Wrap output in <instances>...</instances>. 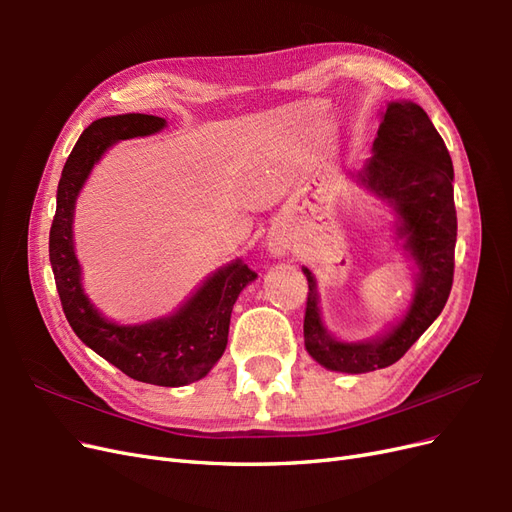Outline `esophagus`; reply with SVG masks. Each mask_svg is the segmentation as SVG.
I'll return each instance as SVG.
<instances>
[{
  "mask_svg": "<svg viewBox=\"0 0 512 512\" xmlns=\"http://www.w3.org/2000/svg\"><path fill=\"white\" fill-rule=\"evenodd\" d=\"M269 252L273 256H284L286 254V243H282L280 239H271L269 241Z\"/></svg>",
  "mask_w": 512,
  "mask_h": 512,
  "instance_id": "esophagus-1",
  "label": "esophagus"
}]
</instances>
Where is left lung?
I'll list each match as a JSON object with an SVG mask.
<instances>
[{
	"mask_svg": "<svg viewBox=\"0 0 512 512\" xmlns=\"http://www.w3.org/2000/svg\"><path fill=\"white\" fill-rule=\"evenodd\" d=\"M453 162L421 106L395 100L380 113L371 158L350 179L395 213V243L414 267V294L406 314L384 333L348 342L324 327L316 277L307 267L305 350L316 363L342 374L389 367L440 316L453 286L457 213Z\"/></svg>",
	"mask_w": 512,
	"mask_h": 512,
	"instance_id": "8db88e82",
	"label": "left lung"
}]
</instances>
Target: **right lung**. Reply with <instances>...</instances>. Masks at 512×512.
Returning a JSON list of instances; mask_svg holds the SVG:
<instances>
[{
    "label": "right lung",
    "mask_w": 512,
    "mask_h": 512,
    "mask_svg": "<svg viewBox=\"0 0 512 512\" xmlns=\"http://www.w3.org/2000/svg\"><path fill=\"white\" fill-rule=\"evenodd\" d=\"M164 128L166 119L143 113L102 117L85 128L61 170L49 256L61 307L85 346L138 382L185 386L205 378L222 359L232 305L258 275L237 258L213 271L173 314L143 324H119L102 316L85 294L72 230L76 198L104 153L119 141Z\"/></svg>",
    "instance_id": "1"
}]
</instances>
